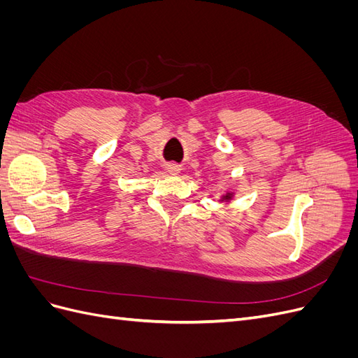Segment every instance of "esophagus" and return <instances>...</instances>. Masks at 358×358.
<instances>
[{
  "label": "esophagus",
  "instance_id": "34e87169",
  "mask_svg": "<svg viewBox=\"0 0 358 358\" xmlns=\"http://www.w3.org/2000/svg\"><path fill=\"white\" fill-rule=\"evenodd\" d=\"M179 166H176V164H170L169 167H167V171L170 173V175H178L179 173Z\"/></svg>",
  "mask_w": 358,
  "mask_h": 358
}]
</instances>
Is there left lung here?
Segmentation results:
<instances>
[{
	"instance_id": "1",
	"label": "left lung",
	"mask_w": 358,
	"mask_h": 358,
	"mask_svg": "<svg viewBox=\"0 0 358 358\" xmlns=\"http://www.w3.org/2000/svg\"><path fill=\"white\" fill-rule=\"evenodd\" d=\"M234 196H236V194H234L233 191H229V192L222 194L221 199H220V201H221V203H224V204H229V203H231V201L234 200Z\"/></svg>"
}]
</instances>
